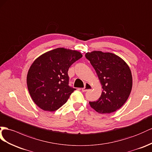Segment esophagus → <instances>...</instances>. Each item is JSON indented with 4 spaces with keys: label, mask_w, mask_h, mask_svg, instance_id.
Returning <instances> with one entry per match:
<instances>
[{
    "label": "esophagus",
    "mask_w": 152,
    "mask_h": 152,
    "mask_svg": "<svg viewBox=\"0 0 152 152\" xmlns=\"http://www.w3.org/2000/svg\"><path fill=\"white\" fill-rule=\"evenodd\" d=\"M92 86H91V85L90 84V83H85V87H83V88H82V89H81V90H82V91L83 92H86V91H90V90H91L92 89Z\"/></svg>",
    "instance_id": "obj_1"
}]
</instances>
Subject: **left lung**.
I'll return each instance as SVG.
<instances>
[{"label": "left lung", "instance_id": "1", "mask_svg": "<svg viewBox=\"0 0 152 152\" xmlns=\"http://www.w3.org/2000/svg\"><path fill=\"white\" fill-rule=\"evenodd\" d=\"M102 84L103 91L91 107L100 114H110L125 103L132 91V76L129 66L121 58L111 53L94 50L85 54Z\"/></svg>", "mask_w": 152, "mask_h": 152}]
</instances>
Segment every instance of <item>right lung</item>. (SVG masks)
<instances>
[{"instance_id":"right-lung-1","label":"right lung","mask_w":152,"mask_h":152,"mask_svg":"<svg viewBox=\"0 0 152 152\" xmlns=\"http://www.w3.org/2000/svg\"><path fill=\"white\" fill-rule=\"evenodd\" d=\"M83 56L79 51L57 48L33 61L27 75V85L37 105L45 111L58 110L76 89L69 85L68 70Z\"/></svg>"}]
</instances>
